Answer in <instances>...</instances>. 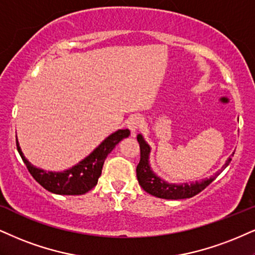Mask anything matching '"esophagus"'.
Returning a JSON list of instances; mask_svg holds the SVG:
<instances>
[{"mask_svg": "<svg viewBox=\"0 0 255 255\" xmlns=\"http://www.w3.org/2000/svg\"><path fill=\"white\" fill-rule=\"evenodd\" d=\"M142 122L143 120L140 118V116H131V118L128 120L127 121V127L128 129H129L131 133L135 134L137 130H139V128L142 126Z\"/></svg>", "mask_w": 255, "mask_h": 255, "instance_id": "esophagus-1", "label": "esophagus"}]
</instances>
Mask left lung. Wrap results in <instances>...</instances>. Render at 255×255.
<instances>
[{"mask_svg": "<svg viewBox=\"0 0 255 255\" xmlns=\"http://www.w3.org/2000/svg\"><path fill=\"white\" fill-rule=\"evenodd\" d=\"M136 139L140 145V162L136 167V177L141 188L145 190L146 192H148L149 195L164 199H184L194 197V196L199 194L202 190L207 188L219 174L216 173L215 176L205 178V179H202L201 182L196 180V182L192 183L182 184L167 183L166 180L158 177L151 168V164H149L151 147L146 142L141 134L136 136ZM231 160L232 159L228 158V160L222 166V170L228 166Z\"/></svg>", "mask_w": 255, "mask_h": 255, "instance_id": "left-lung-1", "label": "left lung"}]
</instances>
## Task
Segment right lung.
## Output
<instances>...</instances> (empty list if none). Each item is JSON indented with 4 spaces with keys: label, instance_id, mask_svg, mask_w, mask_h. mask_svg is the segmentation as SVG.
<instances>
[{
    "label": "right lung",
    "instance_id": "add662e5",
    "mask_svg": "<svg viewBox=\"0 0 255 255\" xmlns=\"http://www.w3.org/2000/svg\"><path fill=\"white\" fill-rule=\"evenodd\" d=\"M129 134L130 131L128 129L116 130L115 133L106 137L88 157H85L75 166L61 172L45 171L34 166L23 155L17 139L16 147L29 173L42 188L57 195H84L89 190L96 186L98 178L102 173L104 160L109 153L114 149L120 141L129 136Z\"/></svg>",
    "mask_w": 255,
    "mask_h": 255
}]
</instances>
